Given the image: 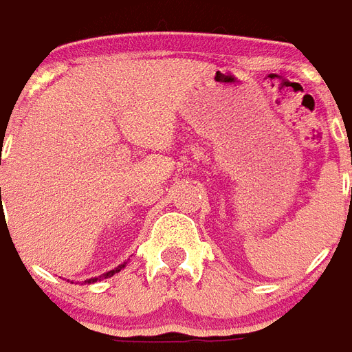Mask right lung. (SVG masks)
<instances>
[{"label":"right lung","instance_id":"1","mask_svg":"<svg viewBox=\"0 0 352 352\" xmlns=\"http://www.w3.org/2000/svg\"><path fill=\"white\" fill-rule=\"evenodd\" d=\"M123 267H124V263H123V265H119V267L113 269V271H108L106 275H102V278H108V276H113V275H116V273H119V271H121V269H123ZM96 280H98V278H89L87 283H96Z\"/></svg>","mask_w":352,"mask_h":352}]
</instances>
